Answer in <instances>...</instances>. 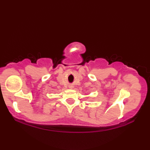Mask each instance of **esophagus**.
<instances>
[{
    "label": "esophagus",
    "mask_w": 150,
    "mask_h": 150,
    "mask_svg": "<svg viewBox=\"0 0 150 150\" xmlns=\"http://www.w3.org/2000/svg\"><path fill=\"white\" fill-rule=\"evenodd\" d=\"M73 87V86H72V85H70L69 86V88H72Z\"/></svg>",
    "instance_id": "obj_1"
}]
</instances>
